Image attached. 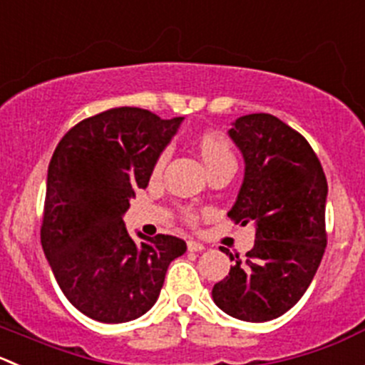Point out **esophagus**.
Segmentation results:
<instances>
[{
    "label": "esophagus",
    "mask_w": 365,
    "mask_h": 365,
    "mask_svg": "<svg viewBox=\"0 0 365 365\" xmlns=\"http://www.w3.org/2000/svg\"><path fill=\"white\" fill-rule=\"evenodd\" d=\"M187 250H189V251H203L205 246L201 242H197V240H189V242H187Z\"/></svg>",
    "instance_id": "obj_1"
}]
</instances>
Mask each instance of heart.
<instances>
[{
    "mask_svg": "<svg viewBox=\"0 0 365 365\" xmlns=\"http://www.w3.org/2000/svg\"><path fill=\"white\" fill-rule=\"evenodd\" d=\"M197 150H200V153H201V157H203L205 164H207L208 171H210V169H214L215 165L225 164V162H235L230 143L225 139V137L219 135V133H215V132L201 133L200 139H197ZM169 157H171V151H169V148H165V150H162L160 153L157 155V158H155V162H153V168H151V176H153V178H160L162 173H164V169H165V165H168ZM182 217H183V221L189 222V225H192V222H196L197 215L192 208H183Z\"/></svg>",
    "mask_w": 365,
    "mask_h": 365,
    "instance_id": "1",
    "label": "heart"
}]
</instances>
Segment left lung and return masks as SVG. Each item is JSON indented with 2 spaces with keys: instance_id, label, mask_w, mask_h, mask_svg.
Instances as JSON below:
<instances>
[{
  "instance_id": "obj_1",
  "label": "left lung",
  "mask_w": 365,
  "mask_h": 365,
  "mask_svg": "<svg viewBox=\"0 0 365 365\" xmlns=\"http://www.w3.org/2000/svg\"><path fill=\"white\" fill-rule=\"evenodd\" d=\"M230 137L242 151L246 173L228 217L253 222L257 233L244 258L221 250L235 264L212 298L235 319L264 323L291 310L319 267L328 183L309 140L274 115H242Z\"/></svg>"
}]
</instances>
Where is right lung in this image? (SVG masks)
<instances>
[{
  "mask_svg": "<svg viewBox=\"0 0 365 365\" xmlns=\"http://www.w3.org/2000/svg\"><path fill=\"white\" fill-rule=\"evenodd\" d=\"M183 118L119 107L74 125L48 168L41 242L63 296L100 323H126L157 302L187 244L158 233L135 242L123 214L146 189L157 155Z\"/></svg>",
  "mask_w": 365,
  "mask_h": 365,
  "instance_id": "1",
  "label": "right lung"
}]
</instances>
